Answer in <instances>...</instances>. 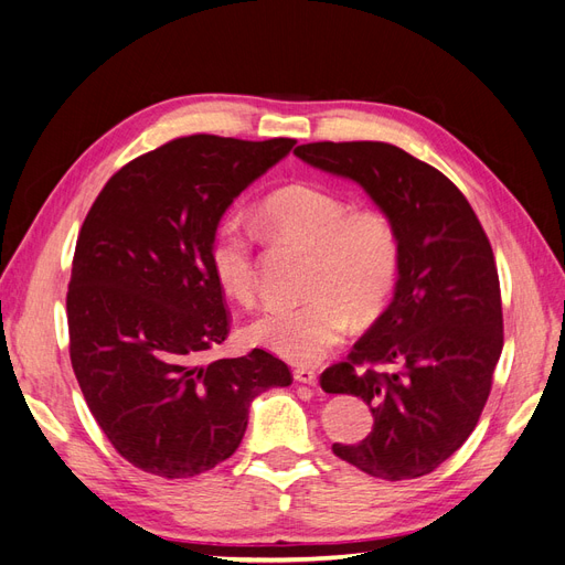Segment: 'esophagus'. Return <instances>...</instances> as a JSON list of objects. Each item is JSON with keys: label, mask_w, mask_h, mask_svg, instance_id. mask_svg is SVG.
Returning <instances> with one entry per match:
<instances>
[{"label": "esophagus", "mask_w": 565, "mask_h": 565, "mask_svg": "<svg viewBox=\"0 0 565 565\" xmlns=\"http://www.w3.org/2000/svg\"><path fill=\"white\" fill-rule=\"evenodd\" d=\"M295 380H297L299 384L316 386V384H318V374H316V370H311V367H297V370H295Z\"/></svg>", "instance_id": "esophagus-1"}]
</instances>
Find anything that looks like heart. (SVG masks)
<instances>
[{
  "mask_svg": "<svg viewBox=\"0 0 565 565\" xmlns=\"http://www.w3.org/2000/svg\"><path fill=\"white\" fill-rule=\"evenodd\" d=\"M262 224L280 241L311 249L309 301L270 306L249 324V339L292 363L328 355L358 320L377 318L398 282L401 237L393 218L353 204L330 188L292 183L262 204ZM214 278L224 292L252 303L259 292L254 235L241 218L221 221L210 247Z\"/></svg>",
  "mask_w": 565,
  "mask_h": 565,
  "instance_id": "heart-1",
  "label": "heart"
}]
</instances>
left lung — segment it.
Segmentation results:
<instances>
[{
    "mask_svg": "<svg viewBox=\"0 0 565 565\" xmlns=\"http://www.w3.org/2000/svg\"><path fill=\"white\" fill-rule=\"evenodd\" d=\"M295 156L361 183L401 237L388 309L344 363L320 374L324 393L361 396L374 417L365 440L332 452L386 481L431 473L476 429L504 344L488 235L459 188L398 146L318 141ZM386 364L397 372L379 370Z\"/></svg>",
    "mask_w": 565,
    "mask_h": 565,
    "instance_id": "1",
    "label": "left lung"
}]
</instances>
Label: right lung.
<instances>
[{"mask_svg": "<svg viewBox=\"0 0 565 565\" xmlns=\"http://www.w3.org/2000/svg\"><path fill=\"white\" fill-rule=\"evenodd\" d=\"M295 143L181 136L115 172L84 218L65 299L71 363L94 419L136 469H214L241 446L252 401L292 384L264 349L198 358L231 332L210 264L218 221Z\"/></svg>", "mask_w": 565, "mask_h": 565, "instance_id": "add662e5", "label": "right lung"}]
</instances>
